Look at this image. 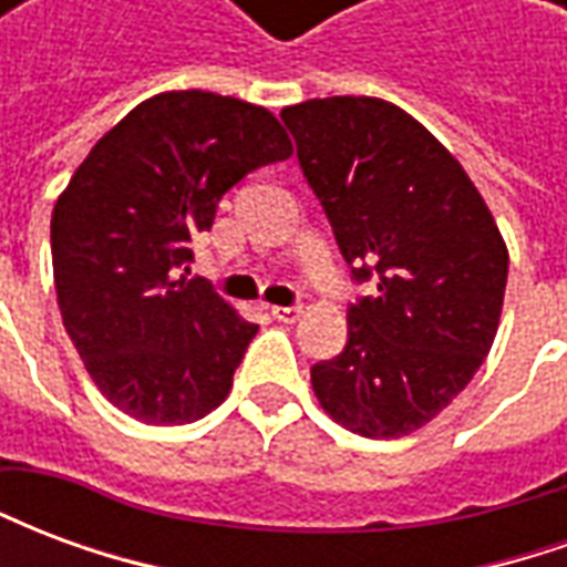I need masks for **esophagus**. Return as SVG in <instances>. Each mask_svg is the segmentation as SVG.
<instances>
[{
    "label": "esophagus",
    "instance_id": "1",
    "mask_svg": "<svg viewBox=\"0 0 567 567\" xmlns=\"http://www.w3.org/2000/svg\"><path fill=\"white\" fill-rule=\"evenodd\" d=\"M272 319L276 321H285V324H291V321L300 319V312H303V307H272Z\"/></svg>",
    "mask_w": 567,
    "mask_h": 567
}]
</instances>
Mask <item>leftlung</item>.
I'll return each instance as SVG.
<instances>
[{"mask_svg": "<svg viewBox=\"0 0 567 567\" xmlns=\"http://www.w3.org/2000/svg\"><path fill=\"white\" fill-rule=\"evenodd\" d=\"M297 161L358 282L349 340L312 368L324 413L361 437H404L474 380L498 333L507 246L462 163L377 96L282 109Z\"/></svg>", "mask_w": 567, "mask_h": 567, "instance_id": "1", "label": "left lung"}]
</instances>
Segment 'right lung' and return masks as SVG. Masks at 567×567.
I'll return each mask as SVG.
<instances>
[{"instance_id":"1","label":"right lung","mask_w":567,"mask_h":567,"mask_svg":"<svg viewBox=\"0 0 567 567\" xmlns=\"http://www.w3.org/2000/svg\"><path fill=\"white\" fill-rule=\"evenodd\" d=\"M291 154L264 105L169 91L117 121L69 178L51 215L56 303L96 389L127 416L185 425L230 394L258 324L175 270L218 199Z\"/></svg>"}]
</instances>
